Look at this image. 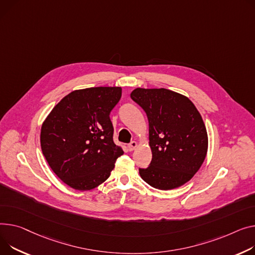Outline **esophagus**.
I'll use <instances>...</instances> for the list:
<instances>
[{
    "mask_svg": "<svg viewBox=\"0 0 255 255\" xmlns=\"http://www.w3.org/2000/svg\"><path fill=\"white\" fill-rule=\"evenodd\" d=\"M137 147V142L136 141H131L129 144H128V149H129V151H132V150H134L135 148Z\"/></svg>",
    "mask_w": 255,
    "mask_h": 255,
    "instance_id": "34e87169",
    "label": "esophagus"
}]
</instances>
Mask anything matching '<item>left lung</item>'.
Masks as SVG:
<instances>
[{
  "instance_id": "left-lung-1",
  "label": "left lung",
  "mask_w": 255,
  "mask_h": 255,
  "mask_svg": "<svg viewBox=\"0 0 255 255\" xmlns=\"http://www.w3.org/2000/svg\"><path fill=\"white\" fill-rule=\"evenodd\" d=\"M145 112L152 158L139 168L141 178L159 190H172L188 182L205 160L207 131L192 101L165 88H136L130 94Z\"/></svg>"
}]
</instances>
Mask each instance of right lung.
Returning a JSON list of instances; mask_svg holds the SVG:
<instances>
[{
    "instance_id": "right-lung-1",
    "label": "right lung",
    "mask_w": 255,
    "mask_h": 255,
    "mask_svg": "<svg viewBox=\"0 0 255 255\" xmlns=\"http://www.w3.org/2000/svg\"><path fill=\"white\" fill-rule=\"evenodd\" d=\"M121 96V87L73 91L43 123V155L53 172L71 188H96L109 178L116 160L124 154L114 142L110 118Z\"/></svg>"
}]
</instances>
